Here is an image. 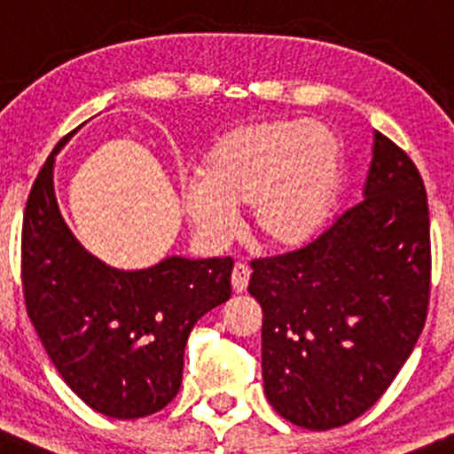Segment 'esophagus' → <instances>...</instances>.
<instances>
[{"instance_id":"1","label":"esophagus","mask_w":454,"mask_h":454,"mask_svg":"<svg viewBox=\"0 0 454 454\" xmlns=\"http://www.w3.org/2000/svg\"><path fill=\"white\" fill-rule=\"evenodd\" d=\"M249 265L247 262H235L233 268V277H231V281H233V291L235 293H245L247 286H249Z\"/></svg>"}]
</instances>
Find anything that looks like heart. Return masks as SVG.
<instances>
[{
  "label": "heart",
  "mask_w": 454,
  "mask_h": 454,
  "mask_svg": "<svg viewBox=\"0 0 454 454\" xmlns=\"http://www.w3.org/2000/svg\"><path fill=\"white\" fill-rule=\"evenodd\" d=\"M341 175V145L330 129L295 120L245 124L205 154L200 177L182 186L186 219L221 245L249 205L251 233L270 249H298L325 226Z\"/></svg>",
  "instance_id": "b5f03b06"
}]
</instances>
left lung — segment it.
I'll list each match as a JSON object with an SVG mask.
<instances>
[{
	"instance_id": "left-lung-1",
	"label": "left lung",
	"mask_w": 454,
	"mask_h": 454,
	"mask_svg": "<svg viewBox=\"0 0 454 454\" xmlns=\"http://www.w3.org/2000/svg\"><path fill=\"white\" fill-rule=\"evenodd\" d=\"M363 196L309 245L251 262L268 402L316 432L379 402L427 318V193L409 154L379 131Z\"/></svg>"
}]
</instances>
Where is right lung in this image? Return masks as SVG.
Returning <instances> with one entry per match:
<instances>
[{
    "mask_svg": "<svg viewBox=\"0 0 454 454\" xmlns=\"http://www.w3.org/2000/svg\"><path fill=\"white\" fill-rule=\"evenodd\" d=\"M57 143L27 198L22 288L29 321L67 386L90 409L136 420L180 392L189 333L231 298L233 258H163L117 270L68 231L52 184Z\"/></svg>",
    "mask_w": 454,
    "mask_h": 454,
    "instance_id": "1",
    "label": "right lung"
}]
</instances>
